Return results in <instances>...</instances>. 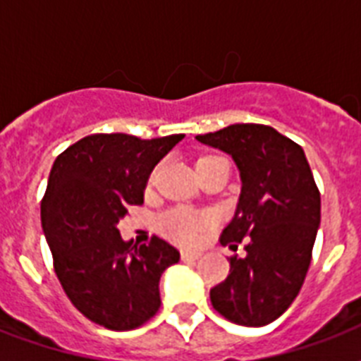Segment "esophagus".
Masks as SVG:
<instances>
[{
    "label": "esophagus",
    "instance_id": "obj_1",
    "mask_svg": "<svg viewBox=\"0 0 361 361\" xmlns=\"http://www.w3.org/2000/svg\"><path fill=\"white\" fill-rule=\"evenodd\" d=\"M200 255H202V252L197 251V249H183V251H181V258H183V260H197Z\"/></svg>",
    "mask_w": 361,
    "mask_h": 361
}]
</instances>
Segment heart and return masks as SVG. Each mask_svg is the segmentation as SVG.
<instances>
[{
	"label": "heart",
	"instance_id": "obj_1",
	"mask_svg": "<svg viewBox=\"0 0 361 361\" xmlns=\"http://www.w3.org/2000/svg\"><path fill=\"white\" fill-rule=\"evenodd\" d=\"M206 159V157H204ZM209 223L208 215L197 214L187 208H174L161 217V228L169 238L180 243H192L202 234L204 226Z\"/></svg>",
	"mask_w": 361,
	"mask_h": 361
}]
</instances>
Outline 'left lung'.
Instances as JSON below:
<instances>
[{"label": "left lung", "mask_w": 361, "mask_h": 361, "mask_svg": "<svg viewBox=\"0 0 361 361\" xmlns=\"http://www.w3.org/2000/svg\"><path fill=\"white\" fill-rule=\"evenodd\" d=\"M228 153L241 192L221 243L247 255L231 257V274L209 290L215 311L241 326H266L290 307L311 264L320 225V192L302 146L258 123H236L198 135Z\"/></svg>", "instance_id": "8db88e82"}]
</instances>
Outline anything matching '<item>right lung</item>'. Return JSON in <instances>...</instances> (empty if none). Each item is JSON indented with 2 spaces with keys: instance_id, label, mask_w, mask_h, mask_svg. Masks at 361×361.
Here are the masks:
<instances>
[{
  "instance_id": "right-lung-1",
  "label": "right lung",
  "mask_w": 361,
  "mask_h": 361,
  "mask_svg": "<svg viewBox=\"0 0 361 361\" xmlns=\"http://www.w3.org/2000/svg\"><path fill=\"white\" fill-rule=\"evenodd\" d=\"M183 136L92 135L54 161L41 202L42 231L65 294L95 324L135 330L159 311V279L180 251L157 236L133 247L118 223L144 202L152 170Z\"/></svg>"
}]
</instances>
